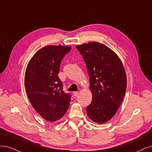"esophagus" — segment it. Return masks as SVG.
<instances>
[{
	"label": "esophagus",
	"instance_id": "obj_1",
	"mask_svg": "<svg viewBox=\"0 0 152 152\" xmlns=\"http://www.w3.org/2000/svg\"><path fill=\"white\" fill-rule=\"evenodd\" d=\"M78 94H79V93H78L77 91H73L72 92V95L74 96H76L78 95Z\"/></svg>",
	"mask_w": 152,
	"mask_h": 152
}]
</instances>
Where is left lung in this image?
<instances>
[{"label": "left lung", "mask_w": 152, "mask_h": 152, "mask_svg": "<svg viewBox=\"0 0 152 152\" xmlns=\"http://www.w3.org/2000/svg\"><path fill=\"white\" fill-rule=\"evenodd\" d=\"M90 76L92 101L86 113L93 121L104 124L115 114L125 95L127 77L114 52L104 44L90 42L76 45Z\"/></svg>", "instance_id": "1"}]
</instances>
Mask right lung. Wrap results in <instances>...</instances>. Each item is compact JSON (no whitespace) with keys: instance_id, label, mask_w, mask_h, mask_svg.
I'll return each instance as SVG.
<instances>
[{"instance_id":"add662e5","label":"right lung","mask_w":152,"mask_h":152,"mask_svg":"<svg viewBox=\"0 0 152 152\" xmlns=\"http://www.w3.org/2000/svg\"><path fill=\"white\" fill-rule=\"evenodd\" d=\"M71 47L49 45L38 50L28 62L24 87L31 105L47 121L61 119L69 108L71 95L63 91L58 76L64 57Z\"/></svg>"}]
</instances>
